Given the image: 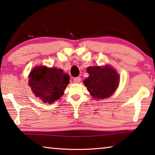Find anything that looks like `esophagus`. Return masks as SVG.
Here are the masks:
<instances>
[{"mask_svg": "<svg viewBox=\"0 0 155 155\" xmlns=\"http://www.w3.org/2000/svg\"><path fill=\"white\" fill-rule=\"evenodd\" d=\"M81 81V78L80 77H76L73 78V82L75 83H79Z\"/></svg>", "mask_w": 155, "mask_h": 155, "instance_id": "1", "label": "esophagus"}]
</instances>
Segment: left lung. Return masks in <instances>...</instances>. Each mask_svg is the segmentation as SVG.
Listing matches in <instances>:
<instances>
[{"instance_id":"left-lung-1","label":"left lung","mask_w":155,"mask_h":155,"mask_svg":"<svg viewBox=\"0 0 155 155\" xmlns=\"http://www.w3.org/2000/svg\"><path fill=\"white\" fill-rule=\"evenodd\" d=\"M89 77L84 84L95 99L107 98L113 94L119 84V75L112 67H90L87 68Z\"/></svg>"}]
</instances>
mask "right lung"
Wrapping results in <instances>:
<instances>
[{"mask_svg":"<svg viewBox=\"0 0 155 155\" xmlns=\"http://www.w3.org/2000/svg\"><path fill=\"white\" fill-rule=\"evenodd\" d=\"M29 82L37 97L43 102L51 104L64 94L69 83V75L56 68L35 67L30 73Z\"/></svg>","mask_w":155,"mask_h":155,"instance_id":"obj_1","label":"right lung"}]
</instances>
